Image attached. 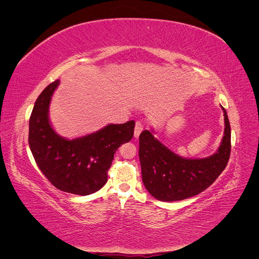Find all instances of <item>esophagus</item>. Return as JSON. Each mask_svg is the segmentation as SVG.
<instances>
[{"label": "esophagus", "mask_w": 259, "mask_h": 259, "mask_svg": "<svg viewBox=\"0 0 259 259\" xmlns=\"http://www.w3.org/2000/svg\"><path fill=\"white\" fill-rule=\"evenodd\" d=\"M143 130H144V124L142 122L137 121L135 125V130H134V136L137 138L140 135V133L143 132Z\"/></svg>", "instance_id": "esophagus-1"}]
</instances>
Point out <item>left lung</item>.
Listing matches in <instances>:
<instances>
[{
    "mask_svg": "<svg viewBox=\"0 0 259 259\" xmlns=\"http://www.w3.org/2000/svg\"><path fill=\"white\" fill-rule=\"evenodd\" d=\"M225 116V135L218 150L204 159H185L155 139L151 132L139 136L143 182L153 198L164 202L185 200L204 191L223 173L230 158L231 130Z\"/></svg>",
    "mask_w": 259,
    "mask_h": 259,
    "instance_id": "left-lung-1",
    "label": "left lung"
}]
</instances>
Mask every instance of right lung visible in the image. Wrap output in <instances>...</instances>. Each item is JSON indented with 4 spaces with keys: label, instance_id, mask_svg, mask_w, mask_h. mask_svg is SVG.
Wrapping results in <instances>:
<instances>
[{
    "label": "right lung",
    "instance_id": "add662e5",
    "mask_svg": "<svg viewBox=\"0 0 259 259\" xmlns=\"http://www.w3.org/2000/svg\"><path fill=\"white\" fill-rule=\"evenodd\" d=\"M56 80L37 97L29 120V146L36 165L57 189L79 195L98 191L108 180L114 153L134 135V121L109 124L91 135L72 140L57 135L49 121Z\"/></svg>",
    "mask_w": 259,
    "mask_h": 259
}]
</instances>
